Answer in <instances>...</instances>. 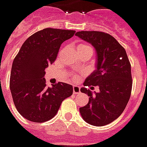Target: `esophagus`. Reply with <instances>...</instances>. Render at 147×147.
Here are the masks:
<instances>
[{
	"instance_id": "obj_1",
	"label": "esophagus",
	"mask_w": 147,
	"mask_h": 147,
	"mask_svg": "<svg viewBox=\"0 0 147 147\" xmlns=\"http://www.w3.org/2000/svg\"><path fill=\"white\" fill-rule=\"evenodd\" d=\"M73 93L75 94H80V88L78 86H74L73 87Z\"/></svg>"
}]
</instances>
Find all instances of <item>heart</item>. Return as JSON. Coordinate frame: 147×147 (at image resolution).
<instances>
[{
	"mask_svg": "<svg viewBox=\"0 0 147 147\" xmlns=\"http://www.w3.org/2000/svg\"><path fill=\"white\" fill-rule=\"evenodd\" d=\"M87 50L92 51V49H91V47L89 45L82 43V44L78 45V47H77V51H87ZM74 81H77V80H78V77H77V76H74Z\"/></svg>",
	"mask_w": 147,
	"mask_h": 147,
	"instance_id": "1",
	"label": "heart"
}]
</instances>
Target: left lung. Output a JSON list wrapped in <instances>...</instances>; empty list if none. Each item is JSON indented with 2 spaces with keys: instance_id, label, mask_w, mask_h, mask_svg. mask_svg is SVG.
Segmentation results:
<instances>
[{
  "instance_id": "left-lung-1",
  "label": "left lung",
  "mask_w": 147,
  "mask_h": 147,
  "mask_svg": "<svg viewBox=\"0 0 147 147\" xmlns=\"http://www.w3.org/2000/svg\"><path fill=\"white\" fill-rule=\"evenodd\" d=\"M76 36L90 43L97 53V69L84 82V86L99 87L95 95L82 87L89 102L79 109L84 120L93 126H102L122 114L132 90L131 65L125 49L111 35L99 31H81Z\"/></svg>"
}]
</instances>
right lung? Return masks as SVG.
<instances>
[{"instance_id":"add662e5","label":"right lung","mask_w":147,"mask_h":147,"mask_svg":"<svg viewBox=\"0 0 147 147\" xmlns=\"http://www.w3.org/2000/svg\"><path fill=\"white\" fill-rule=\"evenodd\" d=\"M75 30L47 28L33 33L21 45L12 65L9 87L16 109L27 120L45 122L57 113L73 86L58 82L47 87L45 69L56 60L61 45Z\"/></svg>"}]
</instances>
